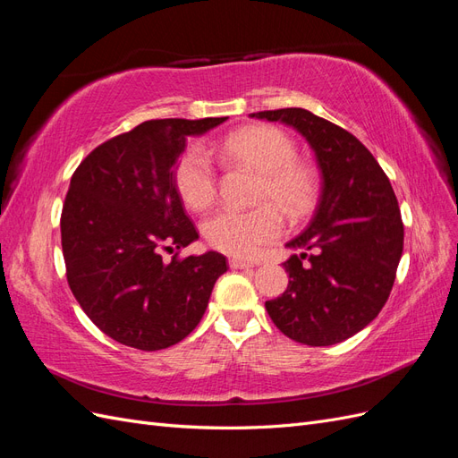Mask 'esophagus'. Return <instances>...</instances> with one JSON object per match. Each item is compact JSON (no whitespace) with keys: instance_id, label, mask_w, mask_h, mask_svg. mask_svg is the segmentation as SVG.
<instances>
[{"instance_id":"34e87169","label":"esophagus","mask_w":458,"mask_h":458,"mask_svg":"<svg viewBox=\"0 0 458 458\" xmlns=\"http://www.w3.org/2000/svg\"><path fill=\"white\" fill-rule=\"evenodd\" d=\"M229 267H231V269H250V267H254V263L233 258V259H229Z\"/></svg>"}]
</instances>
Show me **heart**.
I'll return each instance as SVG.
<instances>
[{
	"label": "heart",
	"instance_id": "heart-1",
	"mask_svg": "<svg viewBox=\"0 0 458 458\" xmlns=\"http://www.w3.org/2000/svg\"><path fill=\"white\" fill-rule=\"evenodd\" d=\"M219 155L227 162L244 165L261 177L258 202H271L288 216L306 214L317 195L313 172L300 162L290 137L273 126H252L234 131L221 143ZM174 183L191 210L202 212L216 200L217 175L208 152L195 145L177 160ZM273 206L250 212L225 208L204 221V237L216 250L252 258L263 244L283 233V219Z\"/></svg>",
	"mask_w": 458,
	"mask_h": 458
}]
</instances>
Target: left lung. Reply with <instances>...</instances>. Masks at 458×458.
I'll return each instance as SVG.
<instances>
[{
	"instance_id": "8db88e82",
	"label": "left lung",
	"mask_w": 458,
	"mask_h": 458,
	"mask_svg": "<svg viewBox=\"0 0 458 458\" xmlns=\"http://www.w3.org/2000/svg\"><path fill=\"white\" fill-rule=\"evenodd\" d=\"M250 118L294 128L321 172L310 225L286 242L301 254L283 263L288 286L266 301V310L294 342L348 340L384 308L403 254V224L390 179L357 137L306 108L263 110Z\"/></svg>"
}]
</instances>
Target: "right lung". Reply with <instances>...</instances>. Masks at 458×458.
Returning <instances> with one entry per match:
<instances>
[{"mask_svg":"<svg viewBox=\"0 0 458 458\" xmlns=\"http://www.w3.org/2000/svg\"><path fill=\"white\" fill-rule=\"evenodd\" d=\"M225 120L143 122L89 152L71 179L61 216L68 286L91 321L123 345L157 352L182 342L227 271L214 250L172 261L160 254L199 239L174 172L187 137Z\"/></svg>","mask_w":458,"mask_h":458,"instance_id":"add662e5","label":"right lung"}]
</instances>
